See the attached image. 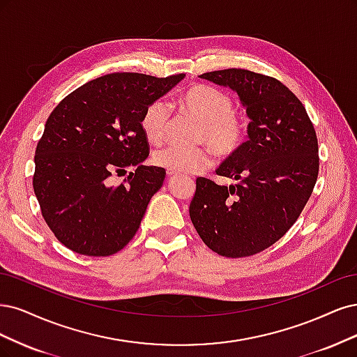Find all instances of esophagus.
Here are the masks:
<instances>
[{
  "label": "esophagus",
  "instance_id": "34e87169",
  "mask_svg": "<svg viewBox=\"0 0 357 357\" xmlns=\"http://www.w3.org/2000/svg\"><path fill=\"white\" fill-rule=\"evenodd\" d=\"M176 174H175V172H172V170H167V176L169 178H174Z\"/></svg>",
  "mask_w": 357,
  "mask_h": 357
}]
</instances>
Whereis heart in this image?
<instances>
[{"label":"heart","mask_w":357,"mask_h":357,"mask_svg":"<svg viewBox=\"0 0 357 357\" xmlns=\"http://www.w3.org/2000/svg\"><path fill=\"white\" fill-rule=\"evenodd\" d=\"M179 105L197 120L202 128L199 142L206 144L220 157L237 153L245 142L246 123L233 112V102L224 91L211 86L195 84L188 87L179 98ZM169 124V107L163 100L151 102L145 108L141 120L144 135L151 144H160L166 136ZM155 166L175 174H197L212 163L209 151L204 148H182L169 145L153 155Z\"/></svg>","instance_id":"b5f03b06"}]
</instances>
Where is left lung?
<instances>
[{
	"label": "left lung",
	"mask_w": 357,
	"mask_h": 357,
	"mask_svg": "<svg viewBox=\"0 0 357 357\" xmlns=\"http://www.w3.org/2000/svg\"><path fill=\"white\" fill-rule=\"evenodd\" d=\"M199 77L236 91L250 123L249 139L216 169L236 182L227 187L197 178L190 218L216 254L254 255L286 234L312 195L316 132L300 99L279 79L236 68Z\"/></svg>",
	"instance_id": "obj_1"
}]
</instances>
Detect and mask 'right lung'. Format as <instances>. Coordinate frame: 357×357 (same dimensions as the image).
<instances>
[{
    "label": "right lung",
    "mask_w": 357,
    "mask_h": 357,
    "mask_svg": "<svg viewBox=\"0 0 357 357\" xmlns=\"http://www.w3.org/2000/svg\"><path fill=\"white\" fill-rule=\"evenodd\" d=\"M183 77L108 74L53 109L36 149L32 183L44 221L68 249L108 257L133 238L166 178L163 167L142 165L149 153L142 114ZM129 165L137 170L111 186L113 172Z\"/></svg>",
    "instance_id": "right-lung-1"
}]
</instances>
